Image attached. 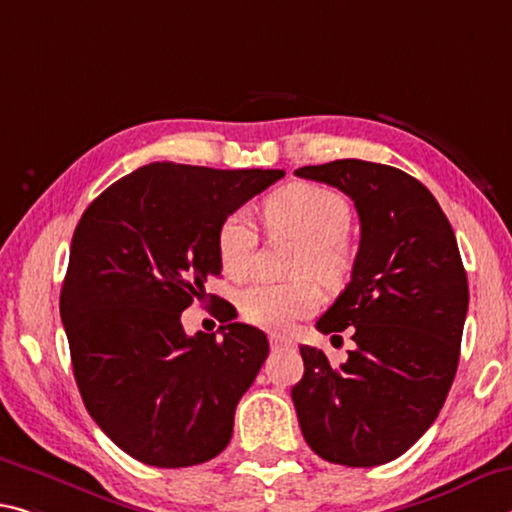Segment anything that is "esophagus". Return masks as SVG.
Segmentation results:
<instances>
[{"mask_svg": "<svg viewBox=\"0 0 512 512\" xmlns=\"http://www.w3.org/2000/svg\"><path fill=\"white\" fill-rule=\"evenodd\" d=\"M269 342H271V348L275 353H278V351H294V348H296V344L291 342V339L280 337V335H271Z\"/></svg>", "mask_w": 512, "mask_h": 512, "instance_id": "1", "label": "esophagus"}]
</instances>
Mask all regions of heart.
I'll use <instances>...</instances> for the list:
<instances>
[{"mask_svg": "<svg viewBox=\"0 0 512 512\" xmlns=\"http://www.w3.org/2000/svg\"><path fill=\"white\" fill-rule=\"evenodd\" d=\"M264 221L273 232L303 243L300 273H314L326 285L344 278L351 264V250L344 237L351 225V207L342 193L310 182L282 186L264 202ZM255 241V227L243 212L230 214L218 227V259L230 278H243L250 271ZM319 303L321 289L310 278L255 282L239 294L243 319L273 332L289 330L298 319L310 316Z\"/></svg>", "mask_w": 512, "mask_h": 512, "instance_id": "1", "label": "heart"}]
</instances>
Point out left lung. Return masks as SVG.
<instances>
[{
	"label": "left lung",
	"mask_w": 512,
	"mask_h": 512,
	"mask_svg": "<svg viewBox=\"0 0 512 512\" xmlns=\"http://www.w3.org/2000/svg\"><path fill=\"white\" fill-rule=\"evenodd\" d=\"M296 175L337 186L360 216L351 282L316 321L323 335L353 328L355 348L332 364L300 346V431L335 465H385L431 428L456 378L469 305L456 234L433 193L394 166L337 159Z\"/></svg>",
	"instance_id": "obj_1"
}]
</instances>
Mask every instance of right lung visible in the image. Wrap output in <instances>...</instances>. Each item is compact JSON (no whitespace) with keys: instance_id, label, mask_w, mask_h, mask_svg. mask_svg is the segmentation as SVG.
<instances>
[{"instance_id":"add662e5","label":"right lung","mask_w":512,"mask_h":512,"mask_svg":"<svg viewBox=\"0 0 512 512\" xmlns=\"http://www.w3.org/2000/svg\"><path fill=\"white\" fill-rule=\"evenodd\" d=\"M285 170H216L157 161L100 193L81 216L61 289L72 371L95 424L152 467L216 458L269 339L212 296L218 332L182 312L221 275L218 227Z\"/></svg>"}]
</instances>
